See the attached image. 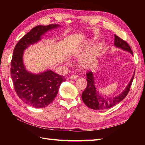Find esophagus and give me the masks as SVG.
<instances>
[{
  "label": "esophagus",
  "mask_w": 145,
  "mask_h": 145,
  "mask_svg": "<svg viewBox=\"0 0 145 145\" xmlns=\"http://www.w3.org/2000/svg\"><path fill=\"white\" fill-rule=\"evenodd\" d=\"M77 77H78V76L76 75H72L70 77V80H75V79H76L77 78Z\"/></svg>",
  "instance_id": "1"
}]
</instances>
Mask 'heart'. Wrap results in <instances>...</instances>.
Segmentation results:
<instances>
[{"label": "heart", "mask_w": 145, "mask_h": 145, "mask_svg": "<svg viewBox=\"0 0 145 145\" xmlns=\"http://www.w3.org/2000/svg\"><path fill=\"white\" fill-rule=\"evenodd\" d=\"M94 45L93 40H90L84 43L80 47H79L75 52L76 55L77 56H81L87 52L93 47ZM102 44H98L92 48L90 51L85 55L80 60V65L84 69H89L93 67L98 63L99 58L102 54L103 50Z\"/></svg>", "instance_id": "heart-1"}]
</instances>
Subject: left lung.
I'll return each mask as SVG.
<instances>
[{"label":"left lung","mask_w":145,"mask_h":145,"mask_svg":"<svg viewBox=\"0 0 145 145\" xmlns=\"http://www.w3.org/2000/svg\"><path fill=\"white\" fill-rule=\"evenodd\" d=\"M114 46L121 50L128 52L133 55L130 46L125 41L121 39L115 35V42ZM87 86L85 90L82 94V98L84 103L88 108L93 110H106L116 105L124 99L127 97V94L130 91L131 83L133 80L135 71L133 75L128 83L127 87L121 93L116 95L115 97H105L101 95L95 85L94 73L92 72H88L87 73Z\"/></svg>","instance_id":"left-lung-1"}]
</instances>
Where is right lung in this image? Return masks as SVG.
Listing matches in <instances>:
<instances>
[{"mask_svg": "<svg viewBox=\"0 0 145 145\" xmlns=\"http://www.w3.org/2000/svg\"><path fill=\"white\" fill-rule=\"evenodd\" d=\"M60 27L58 24L36 26L24 35L14 48L10 68L12 80L18 97L30 106L40 108L50 104L65 78L50 69L38 73L27 70L24 63V51L41 41L42 36L47 32Z\"/></svg>", "mask_w": 145, "mask_h": 145, "instance_id": "obj_1", "label": "right lung"}]
</instances>
